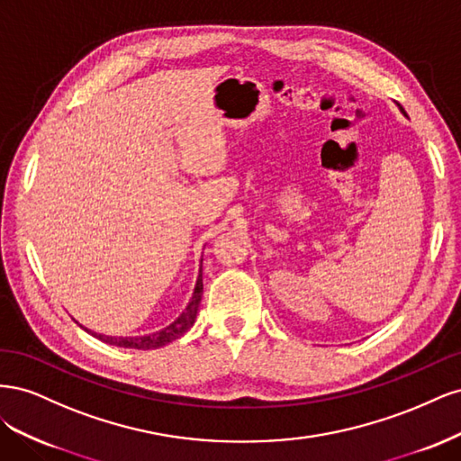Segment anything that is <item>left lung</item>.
I'll use <instances>...</instances> for the list:
<instances>
[{
	"label": "left lung",
	"mask_w": 461,
	"mask_h": 461,
	"mask_svg": "<svg viewBox=\"0 0 461 461\" xmlns=\"http://www.w3.org/2000/svg\"><path fill=\"white\" fill-rule=\"evenodd\" d=\"M402 113H403V109H402ZM403 115H406V113H403Z\"/></svg>",
	"instance_id": "obj_1"
}]
</instances>
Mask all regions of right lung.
<instances>
[{
    "mask_svg": "<svg viewBox=\"0 0 461 461\" xmlns=\"http://www.w3.org/2000/svg\"><path fill=\"white\" fill-rule=\"evenodd\" d=\"M202 294H203V283H202V265H200V275H198V281L196 286H194L192 292V298L186 305V310L180 313L169 327H165L158 332H151V334H144V337H107V334H97L90 329L88 330L92 337L100 339L105 344H113L119 348H134V350H156V348H161L165 344H169L176 339L183 337V334L194 325V321H196V313L200 308V302H202Z\"/></svg>",
    "mask_w": 461,
    "mask_h": 461,
    "instance_id": "right-lung-1",
    "label": "right lung"
}]
</instances>
